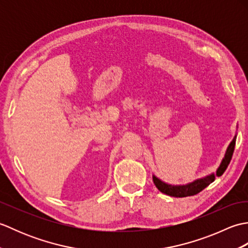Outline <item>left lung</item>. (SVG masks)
<instances>
[{
    "mask_svg": "<svg viewBox=\"0 0 248 248\" xmlns=\"http://www.w3.org/2000/svg\"><path fill=\"white\" fill-rule=\"evenodd\" d=\"M235 140H236V134L234 135L233 140H231V143L229 144L227 150H226L225 156L223 157L222 162H220V165L218 166L217 170L215 173H211V175L197 179V180H195L191 183L183 184V186H172V184L165 183L164 181H162L161 179L155 177V175H152V180H154V183L155 184V186L160 192L164 193L168 195V196H171V197H186V196H193V195L198 194L199 192H202L203 188L207 187L210 183H212L215 180V177H219L223 175L224 171L226 170V168H227L229 165L231 157H232Z\"/></svg>",
    "mask_w": 248,
    "mask_h": 248,
    "instance_id": "8db88e82",
    "label": "left lung"
}]
</instances>
